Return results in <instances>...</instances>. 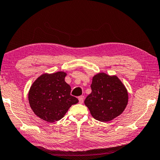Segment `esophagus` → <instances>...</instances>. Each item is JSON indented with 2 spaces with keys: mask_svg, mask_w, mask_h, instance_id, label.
Wrapping results in <instances>:
<instances>
[{
  "mask_svg": "<svg viewBox=\"0 0 160 160\" xmlns=\"http://www.w3.org/2000/svg\"><path fill=\"white\" fill-rule=\"evenodd\" d=\"M83 99H84V97H83V96H81V97H78V101H79V104H83Z\"/></svg>",
  "mask_w": 160,
  "mask_h": 160,
  "instance_id": "esophagus-1",
  "label": "esophagus"
}]
</instances>
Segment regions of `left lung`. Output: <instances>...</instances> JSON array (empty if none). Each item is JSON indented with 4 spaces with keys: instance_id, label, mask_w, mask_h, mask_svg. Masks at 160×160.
Segmentation results:
<instances>
[{
    "instance_id": "1",
    "label": "left lung",
    "mask_w": 160,
    "mask_h": 160,
    "mask_svg": "<svg viewBox=\"0 0 160 160\" xmlns=\"http://www.w3.org/2000/svg\"><path fill=\"white\" fill-rule=\"evenodd\" d=\"M92 93L84 104L91 114L100 122H109L124 111L128 103V92L117 76L99 73L94 76Z\"/></svg>"
}]
</instances>
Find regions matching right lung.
<instances>
[{"instance_id": "add662e5", "label": "right lung", "mask_w": 160, "mask_h": 160, "mask_svg": "<svg viewBox=\"0 0 160 160\" xmlns=\"http://www.w3.org/2000/svg\"><path fill=\"white\" fill-rule=\"evenodd\" d=\"M66 76L63 72L43 73L31 85L29 104L34 114L44 121H58L72 105L78 102V99L70 94L72 89L65 82Z\"/></svg>"}]
</instances>
